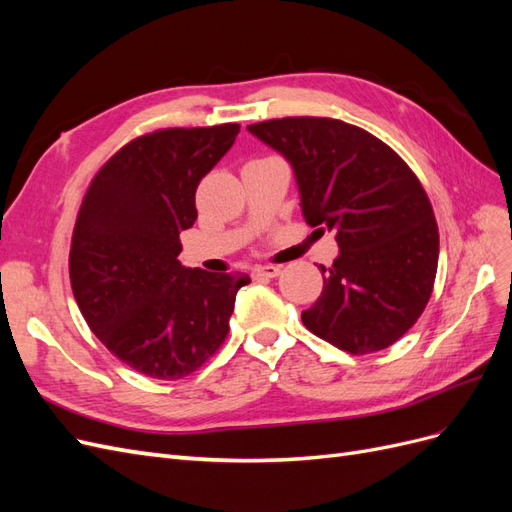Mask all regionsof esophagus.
Returning a JSON list of instances; mask_svg holds the SVG:
<instances>
[{
  "label": "esophagus",
  "mask_w": 512,
  "mask_h": 512,
  "mask_svg": "<svg viewBox=\"0 0 512 512\" xmlns=\"http://www.w3.org/2000/svg\"><path fill=\"white\" fill-rule=\"evenodd\" d=\"M282 273L280 267H256L254 269V277H258V280H273V277H277Z\"/></svg>",
  "instance_id": "obj_1"
}]
</instances>
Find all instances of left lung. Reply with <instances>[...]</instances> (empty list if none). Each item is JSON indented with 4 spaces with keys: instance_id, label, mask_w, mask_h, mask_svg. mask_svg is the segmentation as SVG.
Here are the masks:
<instances>
[{
    "instance_id": "8db88e82",
    "label": "left lung",
    "mask_w": 512,
    "mask_h": 512,
    "mask_svg": "<svg viewBox=\"0 0 512 512\" xmlns=\"http://www.w3.org/2000/svg\"><path fill=\"white\" fill-rule=\"evenodd\" d=\"M288 160L309 226L339 254L305 327L350 354L389 348L423 314L438 269V224L421 181L369 132L327 117L247 126Z\"/></svg>"
}]
</instances>
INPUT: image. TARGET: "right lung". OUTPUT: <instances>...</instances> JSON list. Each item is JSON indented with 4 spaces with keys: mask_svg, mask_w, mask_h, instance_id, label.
I'll list each match as a JSON object with an SVG mask.
<instances>
[{
    "mask_svg": "<svg viewBox=\"0 0 512 512\" xmlns=\"http://www.w3.org/2000/svg\"><path fill=\"white\" fill-rule=\"evenodd\" d=\"M239 123L170 128L121 147L91 181L76 218L70 282L89 329L119 361L156 380L192 374L222 346L250 277L185 269L181 230L196 222L200 179Z\"/></svg>",
    "mask_w": 512,
    "mask_h": 512,
    "instance_id": "obj_1",
    "label": "right lung"
}]
</instances>
